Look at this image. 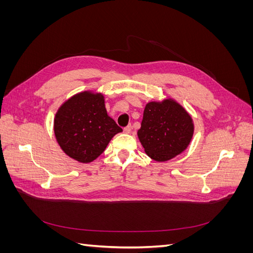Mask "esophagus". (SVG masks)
Returning a JSON list of instances; mask_svg holds the SVG:
<instances>
[{"label": "esophagus", "instance_id": "obj_1", "mask_svg": "<svg viewBox=\"0 0 253 253\" xmlns=\"http://www.w3.org/2000/svg\"><path fill=\"white\" fill-rule=\"evenodd\" d=\"M131 129H132V126H126V127L124 128V132H125L126 134H129V133H131Z\"/></svg>", "mask_w": 253, "mask_h": 253}]
</instances>
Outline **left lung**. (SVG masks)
Wrapping results in <instances>:
<instances>
[{
    "mask_svg": "<svg viewBox=\"0 0 253 253\" xmlns=\"http://www.w3.org/2000/svg\"><path fill=\"white\" fill-rule=\"evenodd\" d=\"M193 132L189 113L170 98L147 103L137 135L149 157L167 162L188 148Z\"/></svg>",
    "mask_w": 253,
    "mask_h": 253,
    "instance_id": "8db88e82",
    "label": "left lung"
}]
</instances>
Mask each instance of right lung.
<instances>
[{
	"label": "right lung",
	"mask_w": 253,
	"mask_h": 253,
	"mask_svg": "<svg viewBox=\"0 0 253 253\" xmlns=\"http://www.w3.org/2000/svg\"><path fill=\"white\" fill-rule=\"evenodd\" d=\"M53 132L67 156L88 164L102 154L122 128L108 115L103 95L85 90L60 106L53 119Z\"/></svg>",
	"instance_id": "obj_1"
}]
</instances>
